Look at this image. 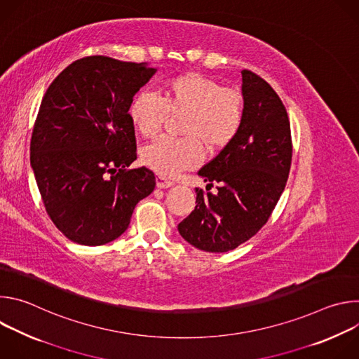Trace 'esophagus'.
I'll list each match as a JSON object with an SVG mask.
<instances>
[{"label": "esophagus", "mask_w": 359, "mask_h": 359, "mask_svg": "<svg viewBox=\"0 0 359 359\" xmlns=\"http://www.w3.org/2000/svg\"><path fill=\"white\" fill-rule=\"evenodd\" d=\"M156 186H158L159 189H168V187H172V186H173V182H170L169 179H166V177H163V176H158V179H156Z\"/></svg>", "instance_id": "34e87169"}]
</instances>
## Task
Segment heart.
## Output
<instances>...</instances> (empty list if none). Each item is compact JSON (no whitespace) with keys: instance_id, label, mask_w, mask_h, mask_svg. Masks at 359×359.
Listing matches in <instances>:
<instances>
[{"instance_id":"1","label":"heart","mask_w":359,"mask_h":359,"mask_svg":"<svg viewBox=\"0 0 359 359\" xmlns=\"http://www.w3.org/2000/svg\"><path fill=\"white\" fill-rule=\"evenodd\" d=\"M135 129L143 137L156 136L168 116L183 115L179 133L143 147L140 159L162 176L190 170L203 161V149L217 151L237 136L244 116L241 95L197 72L173 76L162 85V100L149 92L136 93L128 108Z\"/></svg>"}]
</instances>
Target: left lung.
I'll use <instances>...</instances> for the list:
<instances>
[{
    "label": "left lung",
    "mask_w": 359,
    "mask_h": 359,
    "mask_svg": "<svg viewBox=\"0 0 359 359\" xmlns=\"http://www.w3.org/2000/svg\"><path fill=\"white\" fill-rule=\"evenodd\" d=\"M241 76V128L198 170L208 191L196 189V208L177 226L187 243L209 252L234 250L267 223L291 168V129L280 96L254 72L244 69ZM213 184L216 194L208 191Z\"/></svg>",
    "instance_id": "1"
}]
</instances>
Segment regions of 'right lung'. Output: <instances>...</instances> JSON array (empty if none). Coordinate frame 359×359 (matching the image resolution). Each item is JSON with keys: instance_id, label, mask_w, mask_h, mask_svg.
<instances>
[{"instance_id": "add662e5", "label": "right lung", "mask_w": 359, "mask_h": 359, "mask_svg": "<svg viewBox=\"0 0 359 359\" xmlns=\"http://www.w3.org/2000/svg\"><path fill=\"white\" fill-rule=\"evenodd\" d=\"M146 62L93 55L46 89L31 137V166L48 216L71 241L107 244L125 233L155 173L130 169L136 137L128 108L155 75Z\"/></svg>"}]
</instances>
